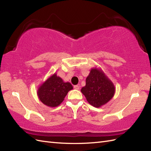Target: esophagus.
Here are the masks:
<instances>
[{"label": "esophagus", "instance_id": "34e87169", "mask_svg": "<svg viewBox=\"0 0 151 151\" xmlns=\"http://www.w3.org/2000/svg\"><path fill=\"white\" fill-rule=\"evenodd\" d=\"M74 89H76V90H78V89H80V88H79V86H78V85L74 86Z\"/></svg>", "mask_w": 151, "mask_h": 151}]
</instances>
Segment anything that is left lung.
Masks as SVG:
<instances>
[{"label":"left lung","mask_w":151,"mask_h":151,"mask_svg":"<svg viewBox=\"0 0 151 151\" xmlns=\"http://www.w3.org/2000/svg\"><path fill=\"white\" fill-rule=\"evenodd\" d=\"M81 92L89 104L100 108L113 98L115 88L101 69L92 68L86 80V86Z\"/></svg>","instance_id":"obj_1"}]
</instances>
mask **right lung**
<instances>
[{
    "label": "right lung",
    "mask_w": 151,
    "mask_h": 151,
    "mask_svg": "<svg viewBox=\"0 0 151 151\" xmlns=\"http://www.w3.org/2000/svg\"><path fill=\"white\" fill-rule=\"evenodd\" d=\"M73 89L70 83L65 82L54 73L40 86L37 94L43 104L54 108L62 103L67 93Z\"/></svg>",
    "instance_id": "right-lung-1"
}]
</instances>
